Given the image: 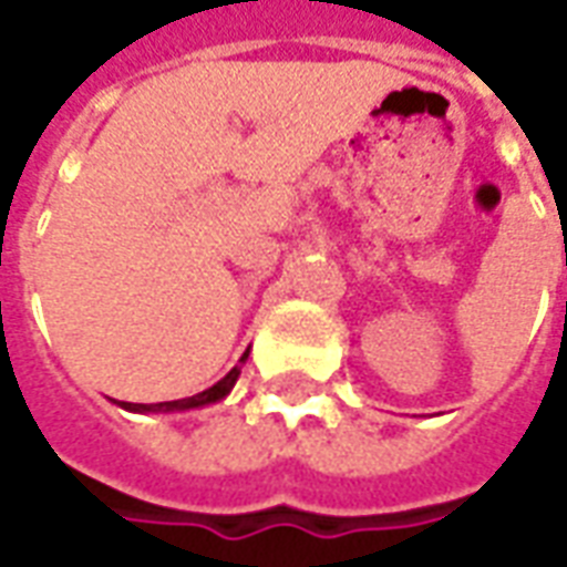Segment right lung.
Returning a JSON list of instances; mask_svg holds the SVG:
<instances>
[{
    "instance_id": "right-lung-1",
    "label": "right lung",
    "mask_w": 567,
    "mask_h": 567,
    "mask_svg": "<svg viewBox=\"0 0 567 567\" xmlns=\"http://www.w3.org/2000/svg\"><path fill=\"white\" fill-rule=\"evenodd\" d=\"M248 358V352L243 355V361ZM239 380V368H234L224 380H218L212 389L206 392L194 394V398H182V401H163V404H127V401H121L117 406H124V410H133V413H173V410H194V406H206V404H215V401H221L230 394L234 389V382Z\"/></svg>"
}]
</instances>
